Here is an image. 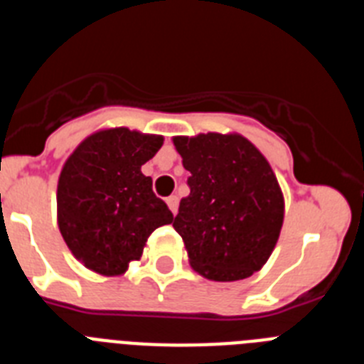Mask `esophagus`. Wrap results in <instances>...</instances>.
<instances>
[{
    "label": "esophagus",
    "mask_w": 364,
    "mask_h": 364,
    "mask_svg": "<svg viewBox=\"0 0 364 364\" xmlns=\"http://www.w3.org/2000/svg\"><path fill=\"white\" fill-rule=\"evenodd\" d=\"M167 205H169V210H171L173 215H176V211H178V197L176 195H171V197L167 198Z\"/></svg>",
    "instance_id": "1"
}]
</instances>
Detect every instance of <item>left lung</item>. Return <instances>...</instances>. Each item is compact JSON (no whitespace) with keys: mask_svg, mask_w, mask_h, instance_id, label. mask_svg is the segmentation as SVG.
I'll use <instances>...</instances> for the list:
<instances>
[{"mask_svg":"<svg viewBox=\"0 0 364 364\" xmlns=\"http://www.w3.org/2000/svg\"><path fill=\"white\" fill-rule=\"evenodd\" d=\"M173 144L189 171V195L173 220L189 264L220 282L259 272L284 218V198L268 160L240 134L175 136Z\"/></svg>","mask_w":364,"mask_h":364,"instance_id":"left-lung-1","label":"left lung"}]
</instances>
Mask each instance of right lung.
I'll use <instances>...</instances> for the list:
<instances>
[{
  "mask_svg": "<svg viewBox=\"0 0 364 364\" xmlns=\"http://www.w3.org/2000/svg\"><path fill=\"white\" fill-rule=\"evenodd\" d=\"M164 138L125 127L87 136L58 180V226L73 255L100 275H122L142 257L149 235L173 213L153 193L144 164Z\"/></svg>",
  "mask_w": 364,
  "mask_h": 364,
  "instance_id": "obj_1",
  "label": "right lung"
}]
</instances>
